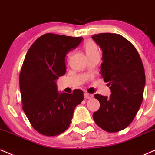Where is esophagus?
<instances>
[{
	"mask_svg": "<svg viewBox=\"0 0 155 155\" xmlns=\"http://www.w3.org/2000/svg\"><path fill=\"white\" fill-rule=\"evenodd\" d=\"M93 94H88V93H85L84 94V98L85 99H91L93 98Z\"/></svg>",
	"mask_w": 155,
	"mask_h": 155,
	"instance_id": "esophagus-1",
	"label": "esophagus"
}]
</instances>
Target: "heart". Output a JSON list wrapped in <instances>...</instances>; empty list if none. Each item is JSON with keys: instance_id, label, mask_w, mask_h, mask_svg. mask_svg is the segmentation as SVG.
Masks as SVG:
<instances>
[{"instance_id": "obj_1", "label": "heart", "mask_w": 155, "mask_h": 155, "mask_svg": "<svg viewBox=\"0 0 155 155\" xmlns=\"http://www.w3.org/2000/svg\"><path fill=\"white\" fill-rule=\"evenodd\" d=\"M84 49L88 56L92 55L94 54H96V53L99 52L97 45L92 41L86 42L84 44Z\"/></svg>"}]
</instances>
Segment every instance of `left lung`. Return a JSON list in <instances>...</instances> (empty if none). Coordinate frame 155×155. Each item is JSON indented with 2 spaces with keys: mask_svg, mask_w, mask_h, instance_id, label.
Wrapping results in <instances>:
<instances>
[{
  "mask_svg": "<svg viewBox=\"0 0 155 155\" xmlns=\"http://www.w3.org/2000/svg\"><path fill=\"white\" fill-rule=\"evenodd\" d=\"M92 38L102 50L100 71L112 92L110 98L94 95L99 101L100 108L93 118L104 130L118 132L131 123L143 101V63L134 45L120 35L99 33Z\"/></svg>",
  "mask_w": 155,
  "mask_h": 155,
  "instance_id": "8db88e82",
  "label": "left lung"
}]
</instances>
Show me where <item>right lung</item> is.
<instances>
[{
    "label": "right lung",
    "instance_id": "1",
    "mask_svg": "<svg viewBox=\"0 0 155 155\" xmlns=\"http://www.w3.org/2000/svg\"><path fill=\"white\" fill-rule=\"evenodd\" d=\"M82 37L46 33L27 51L19 74L22 109L35 130L57 136L70 126L74 110L83 100V92L59 93L56 81L66 72L65 56L78 46Z\"/></svg>",
    "mask_w": 155,
    "mask_h": 155
}]
</instances>
